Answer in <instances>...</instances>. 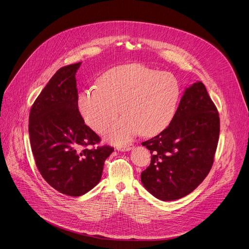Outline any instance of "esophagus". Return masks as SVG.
<instances>
[{
	"mask_svg": "<svg viewBox=\"0 0 249 249\" xmlns=\"http://www.w3.org/2000/svg\"><path fill=\"white\" fill-rule=\"evenodd\" d=\"M134 147L133 145H125V146H120V147H117L116 149L120 152H127V151H130L132 150Z\"/></svg>",
	"mask_w": 249,
	"mask_h": 249,
	"instance_id": "esophagus-1",
	"label": "esophagus"
}]
</instances>
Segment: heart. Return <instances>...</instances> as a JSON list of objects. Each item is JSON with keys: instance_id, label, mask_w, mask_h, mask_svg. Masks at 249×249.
<instances>
[{"instance_id": "heart-1", "label": "heart", "mask_w": 249, "mask_h": 249, "mask_svg": "<svg viewBox=\"0 0 249 249\" xmlns=\"http://www.w3.org/2000/svg\"><path fill=\"white\" fill-rule=\"evenodd\" d=\"M180 97L175 75L142 64H124L105 71L98 87L83 89L77 108L84 122L101 132L120 112L122 118L104 131V138L124 145L136 135L154 136L172 122Z\"/></svg>"}]
</instances>
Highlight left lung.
Segmentation results:
<instances>
[{"label":"left lung","mask_w":249,"mask_h":249,"mask_svg":"<svg viewBox=\"0 0 249 249\" xmlns=\"http://www.w3.org/2000/svg\"><path fill=\"white\" fill-rule=\"evenodd\" d=\"M218 136L217 109L196 81L186 88L170 125L142 143L152 155L141 174L145 189L164 201L191 194L212 169Z\"/></svg>","instance_id":"obj_1"}]
</instances>
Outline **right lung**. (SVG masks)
<instances>
[{"instance_id":"1","label":"right lung","mask_w":249,"mask_h":249,"mask_svg":"<svg viewBox=\"0 0 249 249\" xmlns=\"http://www.w3.org/2000/svg\"><path fill=\"white\" fill-rule=\"evenodd\" d=\"M80 64L55 72L33 104L29 119L31 147L40 175L54 190L71 196H82L100 182L104 162L114 151L95 146L100 138L78 111L75 74Z\"/></svg>"}]
</instances>
